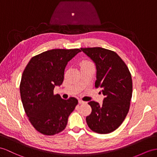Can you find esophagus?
Wrapping results in <instances>:
<instances>
[{"instance_id": "esophagus-1", "label": "esophagus", "mask_w": 157, "mask_h": 157, "mask_svg": "<svg viewBox=\"0 0 157 157\" xmlns=\"http://www.w3.org/2000/svg\"><path fill=\"white\" fill-rule=\"evenodd\" d=\"M78 102H79V104H84V103H86V101H82V100H81V99H79V100H78Z\"/></svg>"}]
</instances>
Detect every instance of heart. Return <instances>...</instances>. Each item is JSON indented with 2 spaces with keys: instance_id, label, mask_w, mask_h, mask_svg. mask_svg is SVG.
<instances>
[{
  "instance_id": "heart-1",
  "label": "heart",
  "mask_w": 157,
  "mask_h": 157,
  "mask_svg": "<svg viewBox=\"0 0 157 157\" xmlns=\"http://www.w3.org/2000/svg\"><path fill=\"white\" fill-rule=\"evenodd\" d=\"M88 63H88V62H84L83 63V65H86V64H88Z\"/></svg>"
}]
</instances>
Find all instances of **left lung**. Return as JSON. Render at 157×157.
I'll return each instance as SVG.
<instances>
[{
  "mask_svg": "<svg viewBox=\"0 0 157 157\" xmlns=\"http://www.w3.org/2000/svg\"><path fill=\"white\" fill-rule=\"evenodd\" d=\"M95 63V87L105 96L103 104L91 101V113L86 117L91 130L100 134L114 131L121 124L129 110L132 98L131 75L122 59L115 52L95 47L81 48Z\"/></svg>",
  "mask_w": 157,
  "mask_h": 157,
  "instance_id": "1",
  "label": "left lung"
}]
</instances>
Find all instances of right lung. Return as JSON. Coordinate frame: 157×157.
<instances>
[{"instance_id": "1", "label": "right lung", "mask_w": 157, "mask_h": 157, "mask_svg": "<svg viewBox=\"0 0 157 157\" xmlns=\"http://www.w3.org/2000/svg\"><path fill=\"white\" fill-rule=\"evenodd\" d=\"M79 49H53L32 58L22 75L20 92L25 113L41 133L54 135L66 128L68 117L78 103L75 98L63 99L54 94L63 81L67 62Z\"/></svg>"}]
</instances>
